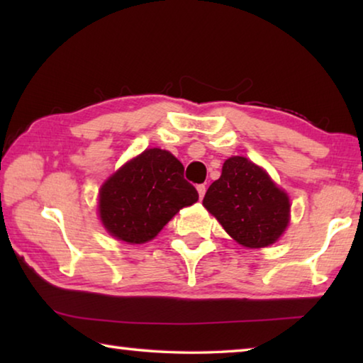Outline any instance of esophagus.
<instances>
[{
  "instance_id": "1",
  "label": "esophagus",
  "mask_w": 363,
  "mask_h": 363,
  "mask_svg": "<svg viewBox=\"0 0 363 363\" xmlns=\"http://www.w3.org/2000/svg\"><path fill=\"white\" fill-rule=\"evenodd\" d=\"M196 190H199V196H200V200H201L205 196L206 186H205V184H200V186H196Z\"/></svg>"
}]
</instances>
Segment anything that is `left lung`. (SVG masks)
<instances>
[{
    "label": "left lung",
    "mask_w": 363,
    "mask_h": 363,
    "mask_svg": "<svg viewBox=\"0 0 363 363\" xmlns=\"http://www.w3.org/2000/svg\"><path fill=\"white\" fill-rule=\"evenodd\" d=\"M203 206L247 248L275 243L290 223L288 195L245 157L225 160L220 177L206 190Z\"/></svg>",
    "instance_id": "8db88e82"
}]
</instances>
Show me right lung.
<instances>
[{
    "instance_id": "obj_1",
    "label": "right lung",
    "mask_w": 363,
    "mask_h": 363,
    "mask_svg": "<svg viewBox=\"0 0 363 363\" xmlns=\"http://www.w3.org/2000/svg\"><path fill=\"white\" fill-rule=\"evenodd\" d=\"M196 200L199 192L184 179L179 160L168 150L147 149L102 184L99 216L112 237L145 243Z\"/></svg>"
}]
</instances>
